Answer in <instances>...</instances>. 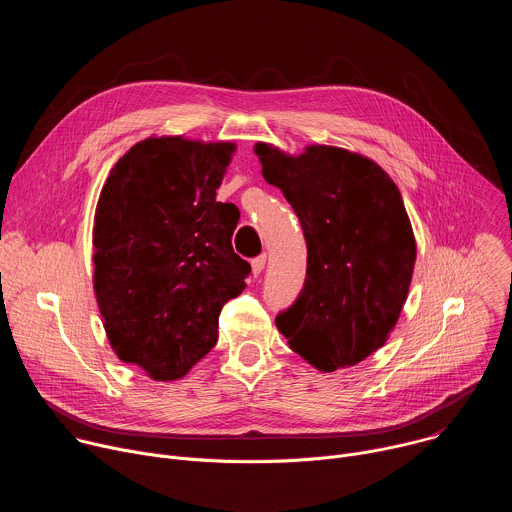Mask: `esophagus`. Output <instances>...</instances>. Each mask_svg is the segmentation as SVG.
I'll return each mask as SVG.
<instances>
[{"label":"esophagus","instance_id":"1","mask_svg":"<svg viewBox=\"0 0 512 512\" xmlns=\"http://www.w3.org/2000/svg\"><path fill=\"white\" fill-rule=\"evenodd\" d=\"M265 263H267V255H259L251 261V269H253V275H259L263 269H265Z\"/></svg>","mask_w":512,"mask_h":512}]
</instances>
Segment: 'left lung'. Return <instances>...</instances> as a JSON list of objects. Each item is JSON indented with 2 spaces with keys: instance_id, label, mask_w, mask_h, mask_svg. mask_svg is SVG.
<instances>
[{
  "instance_id": "8db88e82",
  "label": "left lung",
  "mask_w": 512,
  "mask_h": 512,
  "mask_svg": "<svg viewBox=\"0 0 512 512\" xmlns=\"http://www.w3.org/2000/svg\"><path fill=\"white\" fill-rule=\"evenodd\" d=\"M255 154L308 245L302 294L275 324L318 371L354 367L387 342L409 294L417 247L401 192L379 164L334 145L289 156L261 141Z\"/></svg>"
}]
</instances>
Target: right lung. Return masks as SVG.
<instances>
[{
  "label": "right lung",
  "instance_id": "obj_1",
  "mask_svg": "<svg viewBox=\"0 0 512 512\" xmlns=\"http://www.w3.org/2000/svg\"><path fill=\"white\" fill-rule=\"evenodd\" d=\"M231 141L148 137L119 158L93 229V287L113 352L154 381L182 379L218 340L251 265L231 245L239 208L216 202Z\"/></svg>",
  "mask_w": 512,
  "mask_h": 512
}]
</instances>
